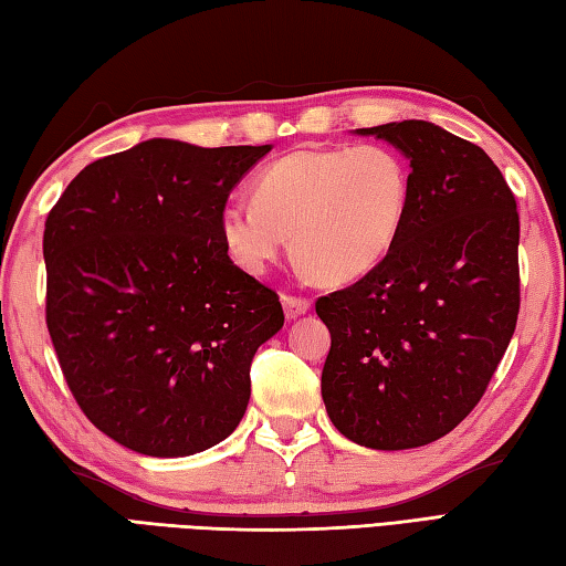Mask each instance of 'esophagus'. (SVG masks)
<instances>
[{
    "mask_svg": "<svg viewBox=\"0 0 566 566\" xmlns=\"http://www.w3.org/2000/svg\"><path fill=\"white\" fill-rule=\"evenodd\" d=\"M282 306H284L286 318H298V316H304L306 311L311 308V302H308V298H304V296L282 294Z\"/></svg>",
    "mask_w": 566,
    "mask_h": 566,
    "instance_id": "obj_1",
    "label": "esophagus"
}]
</instances>
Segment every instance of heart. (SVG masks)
Listing matches in <instances>:
<instances>
[{"label":"heart","instance_id":"heart-1","mask_svg":"<svg viewBox=\"0 0 566 566\" xmlns=\"http://www.w3.org/2000/svg\"><path fill=\"white\" fill-rule=\"evenodd\" d=\"M411 197V167L389 146L294 150L258 175L252 201L223 203L219 233L252 274L268 270L292 235L296 260L318 282L350 284L399 243Z\"/></svg>","mask_w":566,"mask_h":566}]
</instances>
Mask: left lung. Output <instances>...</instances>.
<instances>
[{
    "mask_svg": "<svg viewBox=\"0 0 566 566\" xmlns=\"http://www.w3.org/2000/svg\"><path fill=\"white\" fill-rule=\"evenodd\" d=\"M355 134L411 160L413 197L387 260L316 302L331 331L321 394L347 440L420 448L472 413L513 338L521 221L474 143L416 118Z\"/></svg>",
    "mask_w": 566,
    "mask_h": 566,
    "instance_id": "left-lung-1",
    "label": "left lung"
}]
</instances>
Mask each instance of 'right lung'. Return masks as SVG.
<instances>
[{
  "instance_id": "obj_1",
  "label": "right lung",
  "mask_w": 566,
  "mask_h": 566,
  "mask_svg": "<svg viewBox=\"0 0 566 566\" xmlns=\"http://www.w3.org/2000/svg\"><path fill=\"white\" fill-rule=\"evenodd\" d=\"M272 146L153 138L94 160L45 219V323L82 413L124 448L187 457L238 428L280 296L228 258L219 211Z\"/></svg>"
}]
</instances>
